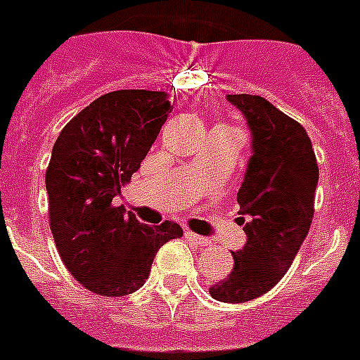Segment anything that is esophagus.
Listing matches in <instances>:
<instances>
[{
  "instance_id": "34e87169",
  "label": "esophagus",
  "mask_w": 360,
  "mask_h": 360,
  "mask_svg": "<svg viewBox=\"0 0 360 360\" xmlns=\"http://www.w3.org/2000/svg\"><path fill=\"white\" fill-rule=\"evenodd\" d=\"M185 237L188 240H192V243H196V245H200V246H205L209 243V239L207 237H202V236H196V233H192V231H188L186 230L185 231Z\"/></svg>"
}]
</instances>
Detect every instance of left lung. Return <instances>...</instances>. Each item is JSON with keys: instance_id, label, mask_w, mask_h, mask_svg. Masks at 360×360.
Here are the masks:
<instances>
[{"instance_id": "8db88e82", "label": "left lung", "mask_w": 360, "mask_h": 360, "mask_svg": "<svg viewBox=\"0 0 360 360\" xmlns=\"http://www.w3.org/2000/svg\"><path fill=\"white\" fill-rule=\"evenodd\" d=\"M252 134V157L237 192L246 243L233 252V269L209 293L245 302L278 284L307 239L319 169L301 123L257 95H228Z\"/></svg>"}]
</instances>
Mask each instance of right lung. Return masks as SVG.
<instances>
[{"label": "right lung", "mask_w": 360, "mask_h": 360, "mask_svg": "<svg viewBox=\"0 0 360 360\" xmlns=\"http://www.w3.org/2000/svg\"><path fill=\"white\" fill-rule=\"evenodd\" d=\"M172 108L164 91L106 93L65 124L53 143L46 169L50 230L65 267L97 295L140 290L158 248L183 236L172 220L149 228L114 203Z\"/></svg>", "instance_id": "obj_1"}]
</instances>
